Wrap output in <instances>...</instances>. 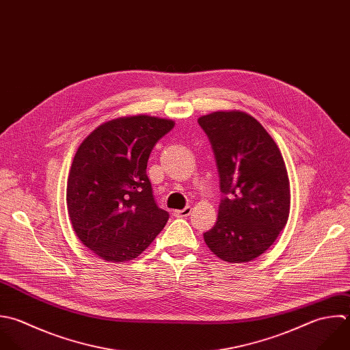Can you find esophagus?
<instances>
[{"mask_svg":"<svg viewBox=\"0 0 350 350\" xmlns=\"http://www.w3.org/2000/svg\"><path fill=\"white\" fill-rule=\"evenodd\" d=\"M191 213H192V207L187 206V207L183 208V210H176L173 214H174V217H177V218H185V217H188Z\"/></svg>","mask_w":350,"mask_h":350,"instance_id":"34e87169","label":"esophagus"}]
</instances>
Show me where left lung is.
Wrapping results in <instances>:
<instances>
[{
  "instance_id": "8db88e82",
  "label": "left lung",
  "mask_w": 350,
  "mask_h": 350,
  "mask_svg": "<svg viewBox=\"0 0 350 350\" xmlns=\"http://www.w3.org/2000/svg\"><path fill=\"white\" fill-rule=\"evenodd\" d=\"M198 122L211 143L222 192L218 219L204 241L225 262H251L271 247L289 218L284 158L250 114L215 111Z\"/></svg>"
}]
</instances>
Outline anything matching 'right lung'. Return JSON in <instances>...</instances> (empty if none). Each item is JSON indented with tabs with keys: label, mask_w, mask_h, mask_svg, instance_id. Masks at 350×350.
Masks as SVG:
<instances>
[{
	"label": "right lung",
	"mask_w": 350,
	"mask_h": 350,
	"mask_svg": "<svg viewBox=\"0 0 350 350\" xmlns=\"http://www.w3.org/2000/svg\"><path fill=\"white\" fill-rule=\"evenodd\" d=\"M174 122L132 116L107 121L79 146L66 187V206L80 241L107 262L139 256L165 228L147 176L157 142Z\"/></svg>",
	"instance_id": "1"
}]
</instances>
